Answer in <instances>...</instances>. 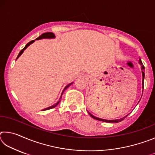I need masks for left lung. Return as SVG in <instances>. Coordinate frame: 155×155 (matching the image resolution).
Instances as JSON below:
<instances>
[{
  "label": "left lung",
  "instance_id": "obj_1",
  "mask_svg": "<svg viewBox=\"0 0 155 155\" xmlns=\"http://www.w3.org/2000/svg\"><path fill=\"white\" fill-rule=\"evenodd\" d=\"M139 64H140V65H141V73H142V92H143V80H144V76H145V74H144V69H145V68H144V66H143V64H142V62H141V60L140 59H140H139ZM143 94V93H142ZM141 96H142V95H141ZM140 102V101H139ZM139 102H138V103H139ZM137 103V104H138ZM88 114L90 115V116L91 117H93L94 119H95V120H99V121H102V122H108V123H117V122H121V121H122L123 120H124L126 117L127 116V115H126L125 117H122V118H120V119H117V120H105V119H102V118H100V117H96V116H94V115H93L92 114H90V112L88 111Z\"/></svg>",
  "mask_w": 155,
  "mask_h": 155
}]
</instances>
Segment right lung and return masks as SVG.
<instances>
[{
	"label": "right lung",
	"mask_w": 155,
	"mask_h": 155,
	"mask_svg": "<svg viewBox=\"0 0 155 155\" xmlns=\"http://www.w3.org/2000/svg\"><path fill=\"white\" fill-rule=\"evenodd\" d=\"M55 38V35H54V34L53 33H51V32H48V33H43L42 35H41L40 36H39L38 38H36L35 40H41V39H54ZM34 41H35V40H32V41H31L30 42H28L27 45L25 46V47L24 48H23L22 51H21L20 52V53L18 54V57H17V58H16V59H18V58H19V57H20V55L21 54H22V53H23V52H24V51L27 48L28 46H29L31 44H33ZM74 83V82H72V83H70V84H68V85H66L65 87V88L64 89V90H63V91H62V93H61V97H60L59 98V101L57 102V103H55V104H54L53 105H52V106H51V107H47V108H46V109H42L41 110V111H46V110H48V109H52V108H54V107H57V105H58V104L60 103V101H61V98H62V95H63V94H64V91L66 90V89L68 88V87H69L70 85H72V84Z\"/></svg>",
	"instance_id": "add662e5"
}]
</instances>
